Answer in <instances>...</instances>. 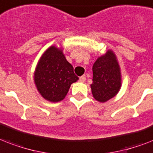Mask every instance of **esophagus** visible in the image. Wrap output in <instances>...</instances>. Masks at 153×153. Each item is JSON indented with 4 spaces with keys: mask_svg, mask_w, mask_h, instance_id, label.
<instances>
[{
    "mask_svg": "<svg viewBox=\"0 0 153 153\" xmlns=\"http://www.w3.org/2000/svg\"><path fill=\"white\" fill-rule=\"evenodd\" d=\"M79 80H80L81 83H84V82H85V80H86V78H85V76H81L79 78Z\"/></svg>",
    "mask_w": 153,
    "mask_h": 153,
    "instance_id": "esophagus-1",
    "label": "esophagus"
}]
</instances>
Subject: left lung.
I'll return each mask as SVG.
<instances>
[{
    "instance_id": "8db88e82",
    "label": "left lung",
    "mask_w": 153,
    "mask_h": 153,
    "mask_svg": "<svg viewBox=\"0 0 153 153\" xmlns=\"http://www.w3.org/2000/svg\"><path fill=\"white\" fill-rule=\"evenodd\" d=\"M93 73V84L90 87L96 100L105 103L117 95L122 85L121 70L112 49H108L97 59Z\"/></svg>"
}]
</instances>
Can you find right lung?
Masks as SVG:
<instances>
[{"instance_id": "obj_1", "label": "right lung", "mask_w": 153, "mask_h": 153, "mask_svg": "<svg viewBox=\"0 0 153 153\" xmlns=\"http://www.w3.org/2000/svg\"><path fill=\"white\" fill-rule=\"evenodd\" d=\"M34 84L41 96L49 102L65 99L71 85L79 80L66 60L62 48H48L39 59L34 71Z\"/></svg>"}]
</instances>
